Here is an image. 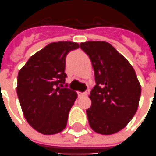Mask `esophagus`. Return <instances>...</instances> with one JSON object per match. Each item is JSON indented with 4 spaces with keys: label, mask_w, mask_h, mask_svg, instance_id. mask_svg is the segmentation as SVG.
<instances>
[{
    "label": "esophagus",
    "mask_w": 156,
    "mask_h": 156,
    "mask_svg": "<svg viewBox=\"0 0 156 156\" xmlns=\"http://www.w3.org/2000/svg\"><path fill=\"white\" fill-rule=\"evenodd\" d=\"M77 94H78V97H79V98H81V97L87 96V92H77Z\"/></svg>",
    "instance_id": "34e87169"
}]
</instances>
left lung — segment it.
Returning <instances> with one entry per match:
<instances>
[{
  "label": "left lung",
  "instance_id": "8db88e82",
  "mask_svg": "<svg viewBox=\"0 0 156 156\" xmlns=\"http://www.w3.org/2000/svg\"><path fill=\"white\" fill-rule=\"evenodd\" d=\"M88 55L94 70L96 85L87 109L89 125L103 135L123 129L137 112L141 85L127 59L106 41H92L80 44Z\"/></svg>",
  "mask_w": 156,
  "mask_h": 156
}]
</instances>
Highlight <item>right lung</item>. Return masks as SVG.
Wrapping results in <instances>:
<instances>
[{
    "instance_id": "obj_1",
    "label": "right lung",
    "mask_w": 156,
    "mask_h": 156,
    "mask_svg": "<svg viewBox=\"0 0 156 156\" xmlns=\"http://www.w3.org/2000/svg\"><path fill=\"white\" fill-rule=\"evenodd\" d=\"M79 47L73 41L51 42L31 56L19 70L17 94L23 114L40 133L52 135L66 127L77 93L64 87L65 58Z\"/></svg>"
}]
</instances>
